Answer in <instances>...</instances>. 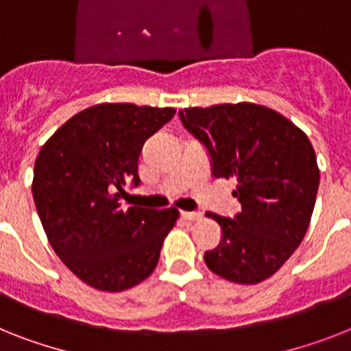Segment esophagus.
Listing matches in <instances>:
<instances>
[{"label":"esophagus","mask_w":351,"mask_h":351,"mask_svg":"<svg viewBox=\"0 0 351 351\" xmlns=\"http://www.w3.org/2000/svg\"><path fill=\"white\" fill-rule=\"evenodd\" d=\"M182 219H186V221H199L202 217L201 211H181Z\"/></svg>","instance_id":"esophagus-1"}]
</instances>
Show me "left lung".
<instances>
[{
	"mask_svg": "<svg viewBox=\"0 0 351 351\" xmlns=\"http://www.w3.org/2000/svg\"><path fill=\"white\" fill-rule=\"evenodd\" d=\"M182 125L206 147L213 178H234L242 211L219 222L222 239L204 253L211 273L233 283L263 282L305 237L319 188L311 140L280 112L258 104H221L179 111Z\"/></svg>",
	"mask_w": 351,
	"mask_h": 351,
	"instance_id": "8db88e82",
	"label": "left lung"
}]
</instances>
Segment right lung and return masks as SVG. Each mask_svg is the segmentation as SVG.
Here are the masks:
<instances>
[{"label": "right lung", "mask_w": 351, "mask_h": 351, "mask_svg": "<svg viewBox=\"0 0 351 351\" xmlns=\"http://www.w3.org/2000/svg\"><path fill=\"white\" fill-rule=\"evenodd\" d=\"M176 114L172 107L98 104L77 112L40 149L32 193L51 247L98 291L120 292L149 278L176 208H121L138 186L143 143Z\"/></svg>", "instance_id": "right-lung-1"}]
</instances>
